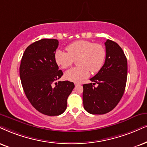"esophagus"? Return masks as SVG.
<instances>
[{
    "instance_id": "esophagus-1",
    "label": "esophagus",
    "mask_w": 147,
    "mask_h": 147,
    "mask_svg": "<svg viewBox=\"0 0 147 147\" xmlns=\"http://www.w3.org/2000/svg\"><path fill=\"white\" fill-rule=\"evenodd\" d=\"M81 83H79V82H75V85L76 86H78V85H80Z\"/></svg>"
}]
</instances>
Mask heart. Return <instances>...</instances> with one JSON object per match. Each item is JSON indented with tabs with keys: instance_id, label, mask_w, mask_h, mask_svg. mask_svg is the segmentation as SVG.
Listing matches in <instances>:
<instances>
[{
	"instance_id": "heart-1",
	"label": "heart",
	"mask_w": 147,
	"mask_h": 147,
	"mask_svg": "<svg viewBox=\"0 0 147 147\" xmlns=\"http://www.w3.org/2000/svg\"><path fill=\"white\" fill-rule=\"evenodd\" d=\"M67 52L57 50L55 61L62 69L70 67L77 60L78 66L71 69L65 73V78L74 82H78L86 78L91 73L98 72L104 65L106 52L105 48L99 43L79 40L67 46Z\"/></svg>"
}]
</instances>
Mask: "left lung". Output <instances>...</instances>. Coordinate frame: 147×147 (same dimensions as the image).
<instances>
[{"instance_id":"left-lung-1","label":"left lung","mask_w":147,"mask_h":147,"mask_svg":"<svg viewBox=\"0 0 147 147\" xmlns=\"http://www.w3.org/2000/svg\"><path fill=\"white\" fill-rule=\"evenodd\" d=\"M104 65L95 76L93 83L83 84V105L92 115H104L117 106L123 95L127 77V61L122 48L107 39ZM97 84L98 86H94Z\"/></svg>"}]
</instances>
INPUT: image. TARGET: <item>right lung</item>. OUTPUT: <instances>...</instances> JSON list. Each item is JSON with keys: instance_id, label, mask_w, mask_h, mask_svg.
Masks as SVG:
<instances>
[{"instance_id": "obj_1", "label": "right lung", "mask_w": 147, "mask_h": 147, "mask_svg": "<svg viewBox=\"0 0 147 147\" xmlns=\"http://www.w3.org/2000/svg\"><path fill=\"white\" fill-rule=\"evenodd\" d=\"M59 41L42 39L27 47L20 67V76L27 99L37 111L58 116L67 108L74 88L69 81H57L63 75L55 61Z\"/></svg>"}]
</instances>
